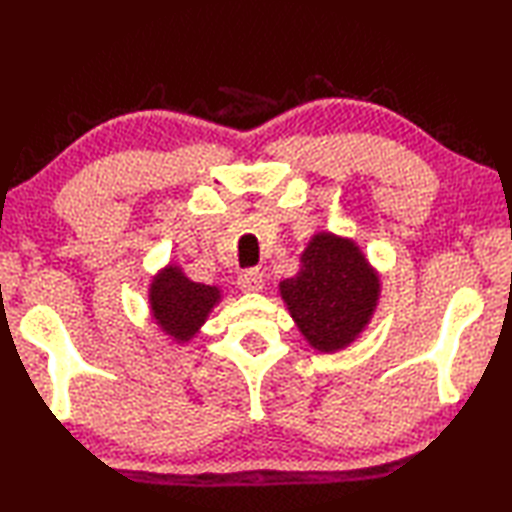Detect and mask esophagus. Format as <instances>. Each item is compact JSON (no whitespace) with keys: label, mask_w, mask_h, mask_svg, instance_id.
I'll list each match as a JSON object with an SVG mask.
<instances>
[{"label":"esophagus","mask_w":512,"mask_h":512,"mask_svg":"<svg viewBox=\"0 0 512 512\" xmlns=\"http://www.w3.org/2000/svg\"><path fill=\"white\" fill-rule=\"evenodd\" d=\"M237 284L244 293H259L264 289V273H259V271H255V268H250V271L239 275Z\"/></svg>","instance_id":"obj_1"}]
</instances>
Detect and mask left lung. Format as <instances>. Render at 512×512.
Returning <instances> with one entry per match:
<instances>
[{
  "instance_id": "8db88e82",
  "label": "left lung",
  "mask_w": 512,
  "mask_h": 512,
  "mask_svg": "<svg viewBox=\"0 0 512 512\" xmlns=\"http://www.w3.org/2000/svg\"><path fill=\"white\" fill-rule=\"evenodd\" d=\"M280 296L309 348L334 354L368 329L381 277L357 241L323 230L300 253V271L280 282Z\"/></svg>"
}]
</instances>
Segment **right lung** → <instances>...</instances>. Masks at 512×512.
I'll return each instance as SVG.
<instances>
[{
    "label": "right lung",
    "mask_w": 512,
    "mask_h": 512,
    "mask_svg": "<svg viewBox=\"0 0 512 512\" xmlns=\"http://www.w3.org/2000/svg\"><path fill=\"white\" fill-rule=\"evenodd\" d=\"M146 298L160 332L176 345H189L223 300V291L214 284L194 282L183 266L169 262L149 280Z\"/></svg>",
    "instance_id": "add662e5"
}]
</instances>
